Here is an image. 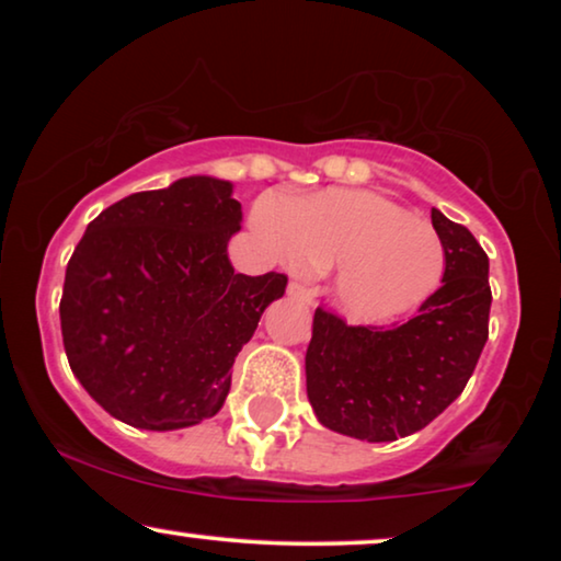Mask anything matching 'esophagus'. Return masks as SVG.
Returning a JSON list of instances; mask_svg holds the SVG:
<instances>
[{
  "mask_svg": "<svg viewBox=\"0 0 561 561\" xmlns=\"http://www.w3.org/2000/svg\"><path fill=\"white\" fill-rule=\"evenodd\" d=\"M288 296L296 298V301H301V304H311L313 288H309V286H306V283H301V280H290V283H288Z\"/></svg>",
  "mask_w": 561,
  "mask_h": 561,
  "instance_id": "obj_1",
  "label": "esophagus"
}]
</instances>
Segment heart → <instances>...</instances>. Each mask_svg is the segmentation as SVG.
Instances as JSON below:
<instances>
[{"instance_id": "b5f03b06", "label": "heart", "mask_w": 561, "mask_h": 561, "mask_svg": "<svg viewBox=\"0 0 561 561\" xmlns=\"http://www.w3.org/2000/svg\"><path fill=\"white\" fill-rule=\"evenodd\" d=\"M252 227L290 271L336 265L332 296L357 324H393L421 309L442 286L447 250L426 221L390 198L329 188L290 202L263 198Z\"/></svg>"}]
</instances>
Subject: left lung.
I'll use <instances>...</instances> for the list:
<instances>
[{
  "mask_svg": "<svg viewBox=\"0 0 561 561\" xmlns=\"http://www.w3.org/2000/svg\"><path fill=\"white\" fill-rule=\"evenodd\" d=\"M447 250L442 288L405 324L347 327L313 313L306 396L319 424L359 442L416 434L462 393L488 342V255L462 225L432 209Z\"/></svg>",
  "mask_w": 561,
  "mask_h": 561,
  "instance_id": "left-lung-1",
  "label": "left lung"
}]
</instances>
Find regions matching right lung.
Returning a JSON list of instances; mask_svg holds the SVG:
<instances>
[{
	"instance_id": "add662e5",
	"label": "right lung",
	"mask_w": 561,
	"mask_h": 561,
	"mask_svg": "<svg viewBox=\"0 0 561 561\" xmlns=\"http://www.w3.org/2000/svg\"><path fill=\"white\" fill-rule=\"evenodd\" d=\"M232 188L188 175L122 198L91 221L68 260V365L129 426L173 432L219 413L237 352L286 294V275H242L229 263L227 244L242 225Z\"/></svg>"
}]
</instances>
